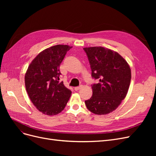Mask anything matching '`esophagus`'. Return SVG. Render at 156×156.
<instances>
[{
    "label": "esophagus",
    "instance_id": "34e87169",
    "mask_svg": "<svg viewBox=\"0 0 156 156\" xmlns=\"http://www.w3.org/2000/svg\"><path fill=\"white\" fill-rule=\"evenodd\" d=\"M82 88V86L81 85V86H79V87H75V90H76V91H77V90H79V89H81Z\"/></svg>",
    "mask_w": 156,
    "mask_h": 156
}]
</instances>
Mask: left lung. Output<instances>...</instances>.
Returning a JSON list of instances; mask_svg holds the SVG:
<instances>
[{
	"instance_id": "left-lung-1",
	"label": "left lung",
	"mask_w": 156,
	"mask_h": 156,
	"mask_svg": "<svg viewBox=\"0 0 156 156\" xmlns=\"http://www.w3.org/2000/svg\"><path fill=\"white\" fill-rule=\"evenodd\" d=\"M89 60L92 78L98 83L92 85V96L85 104L96 115L115 111L126 98L131 82L129 64L117 52L103 47L83 48Z\"/></svg>"
}]
</instances>
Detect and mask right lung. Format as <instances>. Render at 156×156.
Segmentation results:
<instances>
[{
	"instance_id": "add662e5",
	"label": "right lung",
	"mask_w": 156,
	"mask_h": 156,
	"mask_svg": "<svg viewBox=\"0 0 156 156\" xmlns=\"http://www.w3.org/2000/svg\"><path fill=\"white\" fill-rule=\"evenodd\" d=\"M72 47L56 45L41 51L32 61L25 76V87L37 110L49 116L64 110L72 94L59 82L60 65Z\"/></svg>"
}]
</instances>
